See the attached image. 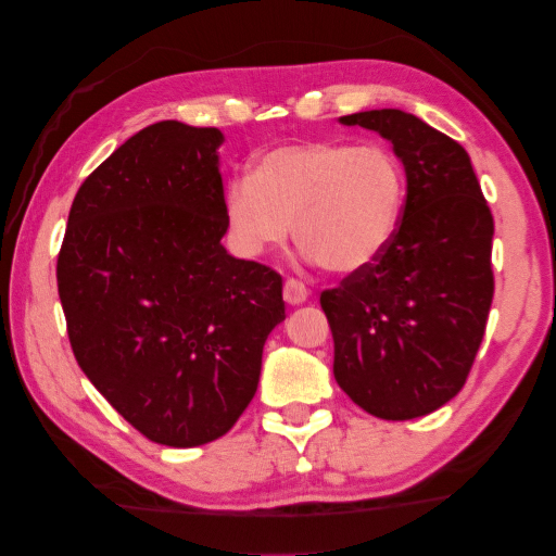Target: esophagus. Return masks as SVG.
<instances>
[{"instance_id":"34e87169","label":"esophagus","mask_w":556,"mask_h":556,"mask_svg":"<svg viewBox=\"0 0 556 556\" xmlns=\"http://www.w3.org/2000/svg\"><path fill=\"white\" fill-rule=\"evenodd\" d=\"M283 298H286V303H290V305H303L305 300L309 298V290H307L303 280L288 278L286 286H283Z\"/></svg>"}]
</instances>
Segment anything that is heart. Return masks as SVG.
I'll return each mask as SVG.
<instances>
[{
  "label": "heart",
  "mask_w": 556,
  "mask_h": 556,
  "mask_svg": "<svg viewBox=\"0 0 556 556\" xmlns=\"http://www.w3.org/2000/svg\"><path fill=\"white\" fill-rule=\"evenodd\" d=\"M405 190L403 165L386 146L295 141L261 153L249 175L227 182L224 222L247 258L283 247L293 222L307 258L354 276L391 247Z\"/></svg>",
  "instance_id": "obj_1"
}]
</instances>
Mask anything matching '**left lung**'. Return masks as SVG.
<instances>
[{
    "label": "left lung",
    "mask_w": 556,
    "mask_h": 556,
    "mask_svg": "<svg viewBox=\"0 0 556 556\" xmlns=\"http://www.w3.org/2000/svg\"><path fill=\"white\" fill-rule=\"evenodd\" d=\"M393 143L407 194L376 266L323 290L334 337V378L381 420L434 413L462 391L493 300V214L469 153L415 114L342 116Z\"/></svg>",
    "instance_id": "obj_1"
}]
</instances>
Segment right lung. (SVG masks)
<instances>
[{"label":"right lung","mask_w":556,"mask_h":556,"mask_svg":"<svg viewBox=\"0 0 556 556\" xmlns=\"http://www.w3.org/2000/svg\"><path fill=\"white\" fill-rule=\"evenodd\" d=\"M222 131L159 122L77 190L58 295L77 364L146 440L200 446L256 393L283 278L222 247Z\"/></svg>","instance_id":"1"}]
</instances>
